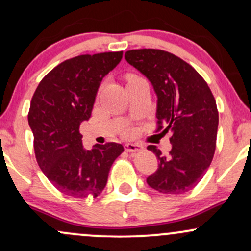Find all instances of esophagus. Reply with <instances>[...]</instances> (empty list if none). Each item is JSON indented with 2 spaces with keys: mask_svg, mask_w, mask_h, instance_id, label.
<instances>
[{
  "mask_svg": "<svg viewBox=\"0 0 251 251\" xmlns=\"http://www.w3.org/2000/svg\"><path fill=\"white\" fill-rule=\"evenodd\" d=\"M124 149H125V151L127 152H137V151H140V150L143 149V146L139 145V144L126 143L125 145H124Z\"/></svg>",
  "mask_w": 251,
  "mask_h": 251,
  "instance_id": "34e87169",
  "label": "esophagus"
}]
</instances>
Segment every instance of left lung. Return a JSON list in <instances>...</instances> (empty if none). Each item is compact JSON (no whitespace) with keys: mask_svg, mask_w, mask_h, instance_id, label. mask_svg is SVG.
<instances>
[{"mask_svg":"<svg viewBox=\"0 0 251 251\" xmlns=\"http://www.w3.org/2000/svg\"><path fill=\"white\" fill-rule=\"evenodd\" d=\"M125 59L151 82L157 96L155 117L165 125L162 133L171 134L168 155L155 145L148 146L157 157L158 169L146 183L163 194L188 192L214 158L218 128L215 98L197 71L174 54L134 50L126 51Z\"/></svg>","mask_w":251,"mask_h":251,"instance_id":"left-lung-1","label":"left lung"}]
</instances>
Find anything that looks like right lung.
<instances>
[{"label": "right lung", "mask_w": 251, "mask_h": 251, "mask_svg": "<svg viewBox=\"0 0 251 251\" xmlns=\"http://www.w3.org/2000/svg\"><path fill=\"white\" fill-rule=\"evenodd\" d=\"M122 59L123 51H109L66 60L43 77L31 99L28 123L37 164L56 189L72 197L101 194L112 164L124 151L117 143L86 150L79 132L91 117L102 79Z\"/></svg>", "instance_id": "1"}]
</instances>
